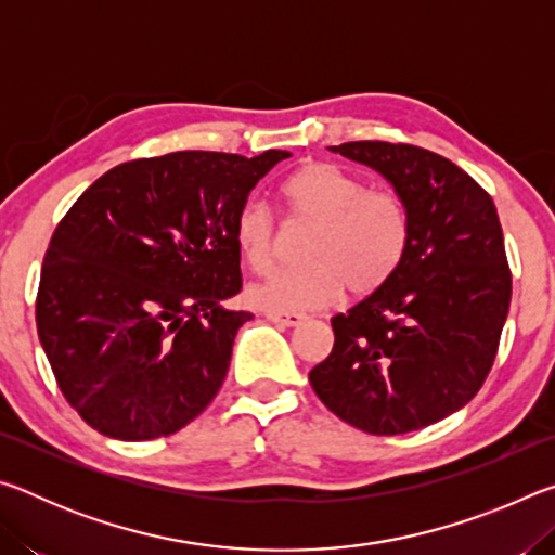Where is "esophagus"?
I'll list each match as a JSON object with an SVG mask.
<instances>
[{
  "instance_id": "1",
  "label": "esophagus",
  "mask_w": 555,
  "mask_h": 555,
  "mask_svg": "<svg viewBox=\"0 0 555 555\" xmlns=\"http://www.w3.org/2000/svg\"><path fill=\"white\" fill-rule=\"evenodd\" d=\"M267 318L271 323H276L281 327H296L306 321L304 313H286V311H269Z\"/></svg>"
}]
</instances>
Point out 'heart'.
<instances>
[{
  "instance_id": "1",
  "label": "heart",
  "mask_w": 555,
  "mask_h": 555,
  "mask_svg": "<svg viewBox=\"0 0 555 555\" xmlns=\"http://www.w3.org/2000/svg\"><path fill=\"white\" fill-rule=\"evenodd\" d=\"M286 220L311 224L300 244L298 269H284L249 288V300L269 311H311L345 291L364 298L397 274L411 244V208L391 188L367 181L333 164H306L279 188ZM234 244L255 274L276 261V218L264 203H244L234 218Z\"/></svg>"
}]
</instances>
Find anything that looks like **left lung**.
<instances>
[{"instance_id": "left-lung-1", "label": "left lung", "mask_w": 555, "mask_h": 555, "mask_svg": "<svg viewBox=\"0 0 555 555\" xmlns=\"http://www.w3.org/2000/svg\"><path fill=\"white\" fill-rule=\"evenodd\" d=\"M331 149L406 198L411 244L387 284L333 318V352L308 379L345 424L409 434L463 409L492 370L512 300L500 215L473 176L428 149Z\"/></svg>"}]
</instances>
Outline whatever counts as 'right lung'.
I'll use <instances>...</instances> for the list:
<instances>
[{"label":"right lung","instance_id":"right-lung-1","mask_svg":"<svg viewBox=\"0 0 555 555\" xmlns=\"http://www.w3.org/2000/svg\"><path fill=\"white\" fill-rule=\"evenodd\" d=\"M288 152H173L100 176L46 249L36 327L65 401L117 440L171 436L208 409L251 313L234 218Z\"/></svg>","mask_w":555,"mask_h":555}]
</instances>
